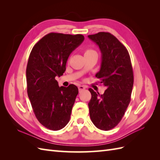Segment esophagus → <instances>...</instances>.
<instances>
[{
  "label": "esophagus",
  "mask_w": 160,
  "mask_h": 160,
  "mask_svg": "<svg viewBox=\"0 0 160 160\" xmlns=\"http://www.w3.org/2000/svg\"><path fill=\"white\" fill-rule=\"evenodd\" d=\"M85 89H86V87L84 86V85H80V86H78V89H79L80 92L81 91H82V90Z\"/></svg>",
  "instance_id": "obj_1"
}]
</instances>
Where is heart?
<instances>
[{"label":"heart","mask_w":160,"mask_h":160,"mask_svg":"<svg viewBox=\"0 0 160 160\" xmlns=\"http://www.w3.org/2000/svg\"><path fill=\"white\" fill-rule=\"evenodd\" d=\"M94 52V51H93V50H91V49H87V50L86 51V52H85V53H88V52Z\"/></svg>","instance_id":"1"}]
</instances>
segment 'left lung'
<instances>
[{"mask_svg": "<svg viewBox=\"0 0 160 160\" xmlns=\"http://www.w3.org/2000/svg\"><path fill=\"white\" fill-rule=\"evenodd\" d=\"M88 37L100 49L101 68L96 77L107 87L102 95L89 89L90 118L98 128L108 131L119 124L130 103L133 86L131 58L127 48L110 33L99 32Z\"/></svg>", "mask_w": 160, "mask_h": 160, "instance_id": "8db88e82", "label": "left lung"}]
</instances>
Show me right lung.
Listing matches in <instances>:
<instances>
[{
    "instance_id": "obj_1",
    "label": "right lung",
    "mask_w": 160,
    "mask_h": 160,
    "mask_svg": "<svg viewBox=\"0 0 160 160\" xmlns=\"http://www.w3.org/2000/svg\"><path fill=\"white\" fill-rule=\"evenodd\" d=\"M82 35L49 33L33 46L26 69L28 94L37 120L58 131L68 124L78 94L74 84L59 87L55 79L63 75L71 53L83 42Z\"/></svg>"
}]
</instances>
